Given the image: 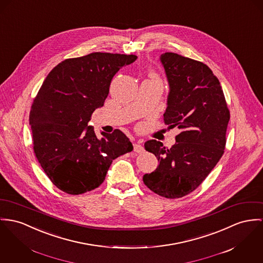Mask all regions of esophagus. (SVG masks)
I'll return each instance as SVG.
<instances>
[{"label": "esophagus", "mask_w": 263, "mask_h": 263, "mask_svg": "<svg viewBox=\"0 0 263 263\" xmlns=\"http://www.w3.org/2000/svg\"><path fill=\"white\" fill-rule=\"evenodd\" d=\"M133 146H134V151H135L136 153H142V152L144 151V149H143V147H142V145L140 144V141L134 143Z\"/></svg>", "instance_id": "1"}]
</instances>
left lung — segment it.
Segmentation results:
<instances>
[{
    "label": "left lung",
    "mask_w": 263,
    "mask_h": 263,
    "mask_svg": "<svg viewBox=\"0 0 263 263\" xmlns=\"http://www.w3.org/2000/svg\"><path fill=\"white\" fill-rule=\"evenodd\" d=\"M160 62L169 85L164 122L181 132L170 149L160 141L145 142V150L159 165L143 182L160 196L180 198L195 190L220 160L230 114L208 66L170 52L163 53Z\"/></svg>",
    "instance_id": "obj_1"
}]
</instances>
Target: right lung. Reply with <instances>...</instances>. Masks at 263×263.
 <instances>
[{"label":"right lung","mask_w":263,"mask_h":263,"mask_svg":"<svg viewBox=\"0 0 263 263\" xmlns=\"http://www.w3.org/2000/svg\"><path fill=\"white\" fill-rule=\"evenodd\" d=\"M136 59L91 53L61 62L46 77L29 120L36 157L62 191L77 195L97 188L113 160L133 150L120 130L98 138L88 122L104 105L115 74Z\"/></svg>","instance_id":"right-lung-1"}]
</instances>
